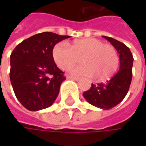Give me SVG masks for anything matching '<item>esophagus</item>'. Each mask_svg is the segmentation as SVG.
Returning <instances> with one entry per match:
<instances>
[{
    "label": "esophagus",
    "instance_id": "1",
    "mask_svg": "<svg viewBox=\"0 0 146 146\" xmlns=\"http://www.w3.org/2000/svg\"><path fill=\"white\" fill-rule=\"evenodd\" d=\"M67 80H75V81H79V78H76V77H74V76H67L66 77Z\"/></svg>",
    "mask_w": 146,
    "mask_h": 146
}]
</instances>
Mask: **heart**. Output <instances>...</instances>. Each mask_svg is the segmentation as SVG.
<instances>
[{
  "label": "heart",
  "mask_w": 146,
  "mask_h": 146,
  "mask_svg": "<svg viewBox=\"0 0 146 146\" xmlns=\"http://www.w3.org/2000/svg\"><path fill=\"white\" fill-rule=\"evenodd\" d=\"M53 58L59 69H70L80 62L84 64L70 70L76 76L94 77L98 80H107L114 76L119 64L117 50L113 45L89 37L76 40L69 45L60 42L53 49Z\"/></svg>",
  "instance_id": "1"
}]
</instances>
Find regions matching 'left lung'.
Instances as JSON below:
<instances>
[{"label":"left lung","instance_id":"left-lung-1","mask_svg":"<svg viewBox=\"0 0 146 146\" xmlns=\"http://www.w3.org/2000/svg\"><path fill=\"white\" fill-rule=\"evenodd\" d=\"M119 53V70L106 84H93L84 98L88 103L102 110H110L119 104L125 98L132 78L133 57L128 47L111 37L104 36Z\"/></svg>","mask_w":146,"mask_h":146}]
</instances>
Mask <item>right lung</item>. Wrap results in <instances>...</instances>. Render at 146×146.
Instances as JSON below:
<instances>
[{"instance_id":"1","label":"right lung","mask_w":146,"mask_h":146,"mask_svg":"<svg viewBox=\"0 0 146 146\" xmlns=\"http://www.w3.org/2000/svg\"><path fill=\"white\" fill-rule=\"evenodd\" d=\"M69 37L42 32L24 40L13 50L9 78L16 98L26 109L48 108L58 98L66 77L53 61V49Z\"/></svg>"}]
</instances>
